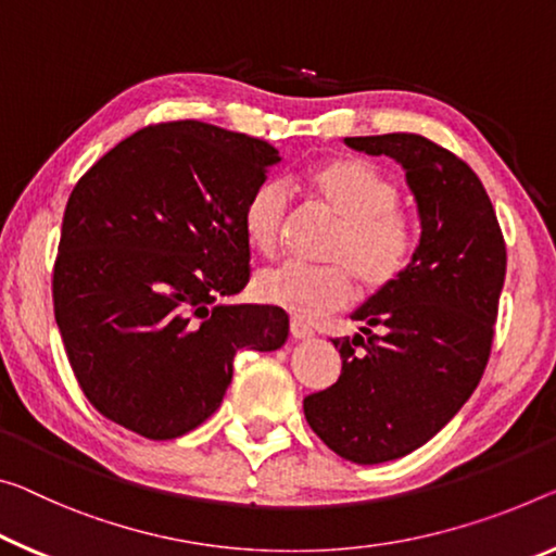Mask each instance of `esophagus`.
<instances>
[{
  "instance_id": "esophagus-1",
  "label": "esophagus",
  "mask_w": 556,
  "mask_h": 556,
  "mask_svg": "<svg viewBox=\"0 0 556 556\" xmlns=\"http://www.w3.org/2000/svg\"><path fill=\"white\" fill-rule=\"evenodd\" d=\"M290 336H293L295 340H305V338H313V328L305 326L303 320L293 318L290 320Z\"/></svg>"
}]
</instances>
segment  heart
<instances>
[{"label":"heart","mask_w":556,"mask_h":556,"mask_svg":"<svg viewBox=\"0 0 556 556\" xmlns=\"http://www.w3.org/2000/svg\"><path fill=\"white\" fill-rule=\"evenodd\" d=\"M307 201L340 220L326 251L330 266L283 263L255 278L263 303L283 307L301 320H318L345 307L355 280L367 295L395 286L409 268L417 245L415 224L397 206V184L375 164L355 156L320 161L301 176ZM290 193L280 181H266L243 206V233L261 255L278 251L288 224Z\"/></svg>","instance_id":"1"}]
</instances>
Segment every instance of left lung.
<instances>
[{
    "mask_svg": "<svg viewBox=\"0 0 556 556\" xmlns=\"http://www.w3.org/2000/svg\"><path fill=\"white\" fill-rule=\"evenodd\" d=\"M345 143L403 164L422 233L397 283L353 313L361 332L332 340L343 370L303 413L336 455L378 465L422 447L480 386L507 249L482 181L452 151L417 134Z\"/></svg>",
    "mask_w": 556,
    "mask_h": 556,
    "instance_id": "8db88e82",
    "label": "left lung"
}]
</instances>
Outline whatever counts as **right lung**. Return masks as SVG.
<instances>
[{
    "mask_svg": "<svg viewBox=\"0 0 556 556\" xmlns=\"http://www.w3.org/2000/svg\"><path fill=\"white\" fill-rule=\"evenodd\" d=\"M278 161L268 141L186 118L131 134L76 181L51 295L106 420L181 438L218 409L238 350L286 343L283 307L218 303L249 283L243 206Z\"/></svg>",
    "mask_w": 556,
    "mask_h": 556,
    "instance_id": "add662e5",
    "label": "right lung"
}]
</instances>
